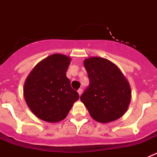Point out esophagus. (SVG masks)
<instances>
[{"label": "esophagus", "instance_id": "obj_1", "mask_svg": "<svg viewBox=\"0 0 157 157\" xmlns=\"http://www.w3.org/2000/svg\"><path fill=\"white\" fill-rule=\"evenodd\" d=\"M78 93L79 96H81L82 94V89H78Z\"/></svg>", "mask_w": 157, "mask_h": 157}]
</instances>
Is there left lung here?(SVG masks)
I'll return each mask as SVG.
<instances>
[{"instance_id": "obj_1", "label": "left lung", "mask_w": 157, "mask_h": 157, "mask_svg": "<svg viewBox=\"0 0 157 157\" xmlns=\"http://www.w3.org/2000/svg\"><path fill=\"white\" fill-rule=\"evenodd\" d=\"M84 66L90 86L80 99L91 117L102 123L120 119L131 99L130 83L125 76L114 63L99 56L86 59Z\"/></svg>"}]
</instances>
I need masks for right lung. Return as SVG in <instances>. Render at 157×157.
<instances>
[{
	"label": "right lung",
	"mask_w": 157,
	"mask_h": 157,
	"mask_svg": "<svg viewBox=\"0 0 157 157\" xmlns=\"http://www.w3.org/2000/svg\"><path fill=\"white\" fill-rule=\"evenodd\" d=\"M70 63L69 56L52 54L37 63L25 81V101L41 120L56 123L64 120L79 98L66 76Z\"/></svg>",
	"instance_id": "right-lung-1"
}]
</instances>
